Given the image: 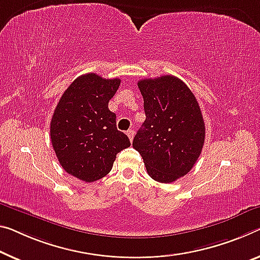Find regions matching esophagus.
Wrapping results in <instances>:
<instances>
[{
    "mask_svg": "<svg viewBox=\"0 0 260 260\" xmlns=\"http://www.w3.org/2000/svg\"><path fill=\"white\" fill-rule=\"evenodd\" d=\"M126 135H127V137H129L130 141H133V139H134V135H135V131H134L133 129H129V130L126 131Z\"/></svg>",
    "mask_w": 260,
    "mask_h": 260,
    "instance_id": "34e87169",
    "label": "esophagus"
}]
</instances>
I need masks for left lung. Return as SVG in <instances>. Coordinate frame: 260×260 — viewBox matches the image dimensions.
Returning <instances> with one entry per match:
<instances>
[{
  "label": "left lung",
  "instance_id": "8db88e82",
  "mask_svg": "<svg viewBox=\"0 0 260 260\" xmlns=\"http://www.w3.org/2000/svg\"><path fill=\"white\" fill-rule=\"evenodd\" d=\"M145 121L133 146L155 181L170 183L186 175L201 154L206 127L197 98L180 79L162 75L138 81Z\"/></svg>",
  "mask_w": 260,
  "mask_h": 260
}]
</instances>
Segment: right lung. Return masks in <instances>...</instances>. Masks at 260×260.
<instances>
[{
  "label": "right lung",
  "instance_id": "add662e5",
  "mask_svg": "<svg viewBox=\"0 0 260 260\" xmlns=\"http://www.w3.org/2000/svg\"><path fill=\"white\" fill-rule=\"evenodd\" d=\"M121 80L83 74L63 91L51 119L54 152L67 173L93 182L109 173L116 154L130 146L116 127V115L108 103Z\"/></svg>",
  "mask_w": 260,
  "mask_h": 260
}]
</instances>
